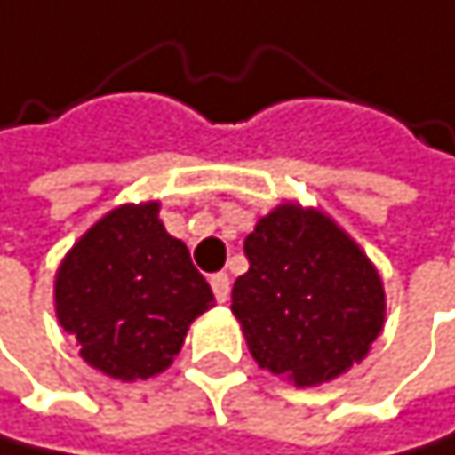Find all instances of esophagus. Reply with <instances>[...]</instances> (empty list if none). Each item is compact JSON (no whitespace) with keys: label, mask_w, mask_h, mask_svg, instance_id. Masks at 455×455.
I'll list each match as a JSON object with an SVG mask.
<instances>
[{"label":"esophagus","mask_w":455,"mask_h":455,"mask_svg":"<svg viewBox=\"0 0 455 455\" xmlns=\"http://www.w3.org/2000/svg\"><path fill=\"white\" fill-rule=\"evenodd\" d=\"M211 289H213V297L220 303H228V297H230V275L228 272H216L211 275Z\"/></svg>","instance_id":"34e87169"}]
</instances>
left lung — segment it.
Here are the masks:
<instances>
[{
  "label": "left lung",
  "instance_id": "left-lung-1",
  "mask_svg": "<svg viewBox=\"0 0 455 455\" xmlns=\"http://www.w3.org/2000/svg\"><path fill=\"white\" fill-rule=\"evenodd\" d=\"M244 252L230 311L258 367L319 387L370 353L387 319L384 281L325 211L281 203L255 222Z\"/></svg>",
  "mask_w": 455,
  "mask_h": 455
}]
</instances>
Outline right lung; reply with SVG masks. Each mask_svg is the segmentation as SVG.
Instances as JSON below:
<instances>
[{
  "mask_svg": "<svg viewBox=\"0 0 455 455\" xmlns=\"http://www.w3.org/2000/svg\"><path fill=\"white\" fill-rule=\"evenodd\" d=\"M158 213L155 200L108 211L55 272L58 323L88 367L124 384L169 370L191 323L213 308L211 286Z\"/></svg>",
  "mask_w": 455,
  "mask_h": 455,
  "instance_id": "obj_1",
  "label": "right lung"
}]
</instances>
